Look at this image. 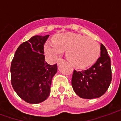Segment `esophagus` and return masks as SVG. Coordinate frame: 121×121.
<instances>
[{
	"label": "esophagus",
	"instance_id": "obj_1",
	"mask_svg": "<svg viewBox=\"0 0 121 121\" xmlns=\"http://www.w3.org/2000/svg\"><path fill=\"white\" fill-rule=\"evenodd\" d=\"M63 60H61V59H60V60H59L58 61V62H57V63H58V65H60L61 62H63Z\"/></svg>",
	"mask_w": 121,
	"mask_h": 121
}]
</instances>
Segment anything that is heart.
Segmentation results:
<instances>
[{
    "instance_id": "obj_1",
    "label": "heart",
    "mask_w": 121,
    "mask_h": 121,
    "mask_svg": "<svg viewBox=\"0 0 121 121\" xmlns=\"http://www.w3.org/2000/svg\"><path fill=\"white\" fill-rule=\"evenodd\" d=\"M44 49L45 54L52 60H56L63 51H66L67 59L78 69L93 65L100 53V45L96 41L71 32L56 34L52 43H45Z\"/></svg>"
}]
</instances>
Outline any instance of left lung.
I'll return each instance as SVG.
<instances>
[{
	"label": "left lung",
	"mask_w": 121,
	"mask_h": 121,
	"mask_svg": "<svg viewBox=\"0 0 121 121\" xmlns=\"http://www.w3.org/2000/svg\"><path fill=\"white\" fill-rule=\"evenodd\" d=\"M111 60L106 48L100 44V57L87 70L73 74L71 84L73 90L80 98L92 99L103 95L112 81Z\"/></svg>",
	"instance_id": "obj_1"
}]
</instances>
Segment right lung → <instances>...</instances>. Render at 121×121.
I'll use <instances>...</instances> for the list:
<instances>
[{"instance_id":"1","label":"right lung","mask_w":121,"mask_h":121,"mask_svg":"<svg viewBox=\"0 0 121 121\" xmlns=\"http://www.w3.org/2000/svg\"><path fill=\"white\" fill-rule=\"evenodd\" d=\"M49 37L35 35L17 48L11 64V82L20 98L30 104L45 101L50 95L57 64L45 60L44 44Z\"/></svg>"}]
</instances>
